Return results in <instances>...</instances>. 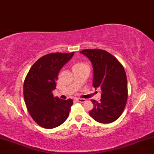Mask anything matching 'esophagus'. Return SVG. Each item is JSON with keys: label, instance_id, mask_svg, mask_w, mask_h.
I'll use <instances>...</instances> for the list:
<instances>
[{"label": "esophagus", "instance_id": "esophagus-1", "mask_svg": "<svg viewBox=\"0 0 154 154\" xmlns=\"http://www.w3.org/2000/svg\"><path fill=\"white\" fill-rule=\"evenodd\" d=\"M76 100L77 101V102H81V103H84L86 102V100H85V99H80V98H77L76 99Z\"/></svg>", "mask_w": 154, "mask_h": 154}]
</instances>
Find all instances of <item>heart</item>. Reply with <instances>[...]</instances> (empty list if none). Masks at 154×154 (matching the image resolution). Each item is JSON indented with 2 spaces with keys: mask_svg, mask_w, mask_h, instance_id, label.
Instances as JSON below:
<instances>
[{
  "mask_svg": "<svg viewBox=\"0 0 154 154\" xmlns=\"http://www.w3.org/2000/svg\"><path fill=\"white\" fill-rule=\"evenodd\" d=\"M84 65H85V64L83 63H76L75 65H74L73 67H82Z\"/></svg>",
  "mask_w": 154,
  "mask_h": 154,
  "instance_id": "1",
  "label": "heart"
}]
</instances>
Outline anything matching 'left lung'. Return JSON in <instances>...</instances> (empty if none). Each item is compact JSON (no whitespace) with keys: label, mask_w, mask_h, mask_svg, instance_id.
I'll use <instances>...</instances> for the list:
<instances>
[{"label":"left lung","mask_w":154,"mask_h":154,"mask_svg":"<svg viewBox=\"0 0 154 154\" xmlns=\"http://www.w3.org/2000/svg\"><path fill=\"white\" fill-rule=\"evenodd\" d=\"M80 53L92 65L93 86L102 90L100 102L91 100L94 107L89 115L100 123H112L122 114L127 101L125 70L117 59L105 50H84Z\"/></svg>","instance_id":"obj_1"}]
</instances>
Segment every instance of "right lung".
Instances as JSON below:
<instances>
[{
    "mask_svg": "<svg viewBox=\"0 0 154 154\" xmlns=\"http://www.w3.org/2000/svg\"><path fill=\"white\" fill-rule=\"evenodd\" d=\"M71 53H50L37 60L29 70L23 85L25 104L32 119L45 129L63 124L69 116L73 101L54 97L58 74L73 57Z\"/></svg>",
    "mask_w": 154,
    "mask_h": 154,
    "instance_id": "obj_1",
    "label": "right lung"
}]
</instances>
